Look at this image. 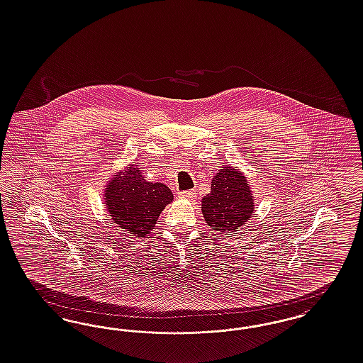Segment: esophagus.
Here are the masks:
<instances>
[{"label":"esophagus","instance_id":"34e87169","mask_svg":"<svg viewBox=\"0 0 363 363\" xmlns=\"http://www.w3.org/2000/svg\"><path fill=\"white\" fill-rule=\"evenodd\" d=\"M178 197L186 198V199H196L197 193H196V190H185V191H179Z\"/></svg>","mask_w":363,"mask_h":363}]
</instances>
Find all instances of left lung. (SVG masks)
Listing matches in <instances>:
<instances>
[{
    "label": "left lung",
    "instance_id": "left-lung-1",
    "mask_svg": "<svg viewBox=\"0 0 363 363\" xmlns=\"http://www.w3.org/2000/svg\"><path fill=\"white\" fill-rule=\"evenodd\" d=\"M254 198L246 177L233 167H223L211 182V191L202 199V214L214 230L233 233L250 218Z\"/></svg>",
    "mask_w": 363,
    "mask_h": 363
}]
</instances>
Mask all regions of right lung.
Segmentation results:
<instances>
[{"mask_svg":"<svg viewBox=\"0 0 363 363\" xmlns=\"http://www.w3.org/2000/svg\"><path fill=\"white\" fill-rule=\"evenodd\" d=\"M105 197L111 220L138 237L150 233L161 211L173 201L169 187L145 181L135 165L110 181Z\"/></svg>","mask_w":363,"mask_h":363,"instance_id":"1","label":"right lung"}]
</instances>
